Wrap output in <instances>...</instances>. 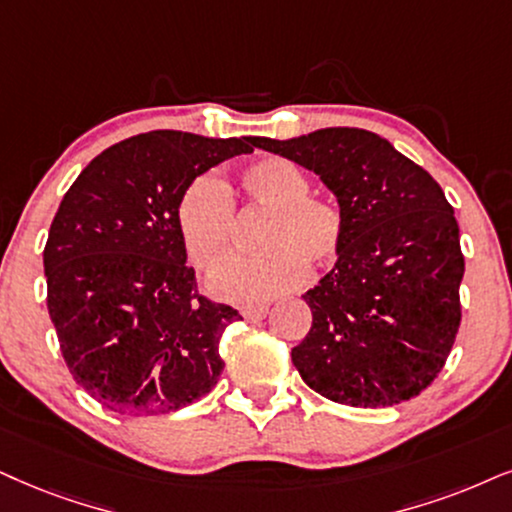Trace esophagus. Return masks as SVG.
Masks as SVG:
<instances>
[{
    "label": "esophagus",
    "mask_w": 512,
    "mask_h": 512,
    "mask_svg": "<svg viewBox=\"0 0 512 512\" xmlns=\"http://www.w3.org/2000/svg\"><path fill=\"white\" fill-rule=\"evenodd\" d=\"M241 314H243L245 321L255 323V321H262L264 316L269 314V307H267V304H250V307L241 309Z\"/></svg>",
    "instance_id": "34e87169"
}]
</instances>
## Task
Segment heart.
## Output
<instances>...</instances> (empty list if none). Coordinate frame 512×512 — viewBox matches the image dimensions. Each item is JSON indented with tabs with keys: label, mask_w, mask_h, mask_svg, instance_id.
Instances as JSON below:
<instances>
[{
	"label": "heart",
	"mask_w": 512,
	"mask_h": 512,
	"mask_svg": "<svg viewBox=\"0 0 512 512\" xmlns=\"http://www.w3.org/2000/svg\"><path fill=\"white\" fill-rule=\"evenodd\" d=\"M312 181L286 158H262L241 174V191L250 210L267 212L260 243L252 257H229L210 274L217 297L260 302L300 286L307 262L328 267L338 260L345 219L333 200L309 193ZM177 224L186 255L198 269H210L231 250L236 205L212 174L198 177L179 200Z\"/></svg>",
	"instance_id": "b5f03b06"
}]
</instances>
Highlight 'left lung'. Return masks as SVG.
Segmentation results:
<instances>
[{
    "instance_id": "1",
    "label": "left lung",
    "mask_w": 512,
    "mask_h": 512,
    "mask_svg": "<svg viewBox=\"0 0 512 512\" xmlns=\"http://www.w3.org/2000/svg\"><path fill=\"white\" fill-rule=\"evenodd\" d=\"M252 144L319 174L345 219L338 262L302 295L312 309V328L293 347L302 380L361 409L416 397L444 368L461 326L465 260L442 186L357 127Z\"/></svg>"
}]
</instances>
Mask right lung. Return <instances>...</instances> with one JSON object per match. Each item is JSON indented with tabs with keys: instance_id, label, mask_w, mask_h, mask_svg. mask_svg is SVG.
Returning a JSON list of instances; mask_svg holds the SVG:
<instances>
[{
	"instance_id": "add662e5",
	"label": "right lung",
	"mask_w": 512,
	"mask_h": 512,
	"mask_svg": "<svg viewBox=\"0 0 512 512\" xmlns=\"http://www.w3.org/2000/svg\"><path fill=\"white\" fill-rule=\"evenodd\" d=\"M255 137L155 129L106 148L63 196L44 245L47 307L77 385L122 416H163L205 397L219 340L243 316L198 293L177 210L193 179Z\"/></svg>"
}]
</instances>
